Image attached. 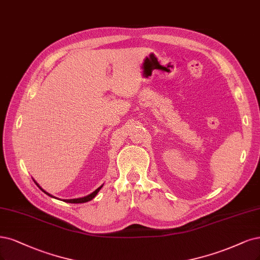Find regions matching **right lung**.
Wrapping results in <instances>:
<instances>
[{"label": "right lung", "mask_w": 260, "mask_h": 260, "mask_svg": "<svg viewBox=\"0 0 260 260\" xmlns=\"http://www.w3.org/2000/svg\"><path fill=\"white\" fill-rule=\"evenodd\" d=\"M35 184H37V185L39 186V188H40V189H41L42 191H44V192L46 193V194H48V196L52 197L50 193H48V192L45 191V190L43 189V188H42L38 183H35ZM101 188H102V186H100L99 188H98V189H95L92 193H90V194H88V196L84 197V198H78V199H68V200H64V202H68V203H84V202H88V201H90V200H92V199L94 198V197L96 196V193H98V192H99V190L101 189Z\"/></svg>", "instance_id": "1"}]
</instances>
